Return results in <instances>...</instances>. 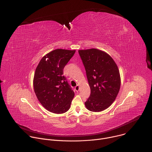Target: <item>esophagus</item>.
Returning <instances> with one entry per match:
<instances>
[{
	"instance_id": "esophagus-1",
	"label": "esophagus",
	"mask_w": 152,
	"mask_h": 152,
	"mask_svg": "<svg viewBox=\"0 0 152 152\" xmlns=\"http://www.w3.org/2000/svg\"><path fill=\"white\" fill-rule=\"evenodd\" d=\"M75 89L76 90V91L78 92V91H79V85H77V86H75Z\"/></svg>"
}]
</instances>
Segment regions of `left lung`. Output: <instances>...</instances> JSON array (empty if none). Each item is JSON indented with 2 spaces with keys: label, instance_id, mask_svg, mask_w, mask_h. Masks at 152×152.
Returning a JSON list of instances; mask_svg holds the SVG:
<instances>
[{
  "label": "left lung",
  "instance_id": "obj_1",
  "mask_svg": "<svg viewBox=\"0 0 152 152\" xmlns=\"http://www.w3.org/2000/svg\"><path fill=\"white\" fill-rule=\"evenodd\" d=\"M78 52L91 89L85 106L91 112H102L110 106L119 93L121 77L118 67L113 58L101 50L92 48Z\"/></svg>",
  "mask_w": 152,
  "mask_h": 152
}]
</instances>
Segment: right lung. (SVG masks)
<instances>
[{
    "instance_id": "right-lung-1",
    "label": "right lung",
    "mask_w": 152,
    "mask_h": 152,
    "mask_svg": "<svg viewBox=\"0 0 152 152\" xmlns=\"http://www.w3.org/2000/svg\"><path fill=\"white\" fill-rule=\"evenodd\" d=\"M75 52L55 49L45 56L36 67L34 92L41 104L50 112L61 114L70 107L75 93L63 76V69Z\"/></svg>"
}]
</instances>
